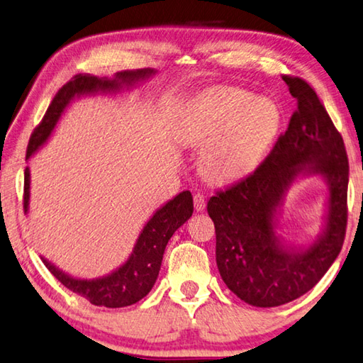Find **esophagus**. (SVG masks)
Masks as SVG:
<instances>
[{
    "label": "esophagus",
    "mask_w": 363,
    "mask_h": 363,
    "mask_svg": "<svg viewBox=\"0 0 363 363\" xmlns=\"http://www.w3.org/2000/svg\"><path fill=\"white\" fill-rule=\"evenodd\" d=\"M194 204H195V209L199 211H203L204 206H206V201H204V196L201 194H195L194 195Z\"/></svg>",
    "instance_id": "esophagus-1"
}]
</instances>
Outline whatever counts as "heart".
<instances>
[{"label":"heart","instance_id":"obj_1","mask_svg":"<svg viewBox=\"0 0 363 363\" xmlns=\"http://www.w3.org/2000/svg\"><path fill=\"white\" fill-rule=\"evenodd\" d=\"M282 125L278 103L235 87L204 90L182 130L189 147H206L203 168L220 184L245 181L265 162Z\"/></svg>","mask_w":363,"mask_h":363}]
</instances>
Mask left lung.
<instances>
[{
	"instance_id": "1",
	"label": "left lung",
	"mask_w": 363,
	"mask_h": 363,
	"mask_svg": "<svg viewBox=\"0 0 363 363\" xmlns=\"http://www.w3.org/2000/svg\"><path fill=\"white\" fill-rule=\"evenodd\" d=\"M296 100L286 133L254 174L211 196L220 278L242 301L281 306L318 284L337 259L346 235L349 167L345 143L311 85L282 76ZM328 186L325 222L308 245H289L275 232L288 190L305 177Z\"/></svg>"
}]
</instances>
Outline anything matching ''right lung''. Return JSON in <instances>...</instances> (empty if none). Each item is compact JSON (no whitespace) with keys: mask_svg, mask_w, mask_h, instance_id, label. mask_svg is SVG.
Listing matches in <instances>:
<instances>
[{"mask_svg":"<svg viewBox=\"0 0 363 363\" xmlns=\"http://www.w3.org/2000/svg\"><path fill=\"white\" fill-rule=\"evenodd\" d=\"M155 69H127L116 72L113 77H96L90 74H77L68 84L58 90L50 106L45 113L43 122L33 131L30 138L26 160H30L39 149H41L49 138L54 133L58 121L69 104L82 96L91 95H109L118 94L122 90H128L140 82L155 74ZM30 168L25 169V196L23 209L28 214L30 211ZM194 213V199L189 190L177 194L173 200H169L160 206L152 214V217L143 227L140 236L133 246V250L121 267L113 272L100 276V278L85 279L76 278L69 273H65L55 263H52L45 257H41L44 265L49 272L77 295L87 298L91 305L106 308H123L144 298L150 289L154 287L157 276H159L164 247L173 233L182 223H186Z\"/></svg>","mask_w":363,"mask_h":363,"instance_id":"1","label":"right lung"}]
</instances>
